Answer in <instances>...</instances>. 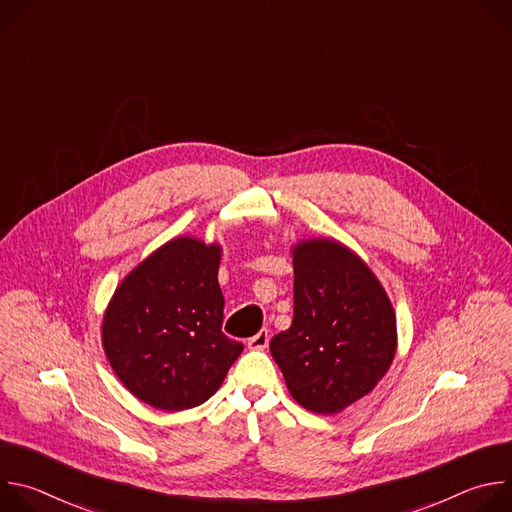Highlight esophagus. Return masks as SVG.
Masks as SVG:
<instances>
[{
	"instance_id": "1",
	"label": "esophagus",
	"mask_w": 512,
	"mask_h": 512,
	"mask_svg": "<svg viewBox=\"0 0 512 512\" xmlns=\"http://www.w3.org/2000/svg\"><path fill=\"white\" fill-rule=\"evenodd\" d=\"M269 338H271L269 330H259L255 336H251V338H249L247 346H249L251 350H263V348H267Z\"/></svg>"
}]
</instances>
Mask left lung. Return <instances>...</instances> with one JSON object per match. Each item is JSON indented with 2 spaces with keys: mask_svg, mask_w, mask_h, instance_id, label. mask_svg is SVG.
Segmentation results:
<instances>
[{
  "mask_svg": "<svg viewBox=\"0 0 512 512\" xmlns=\"http://www.w3.org/2000/svg\"><path fill=\"white\" fill-rule=\"evenodd\" d=\"M395 346V312L371 269L340 243H300L294 322L269 342L291 397L338 413L379 383Z\"/></svg>",
  "mask_w": 512,
  "mask_h": 512,
  "instance_id": "obj_1",
  "label": "left lung"
}]
</instances>
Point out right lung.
Instances as JSON below:
<instances>
[{
	"label": "right lung",
	"instance_id": "add662e5",
	"mask_svg": "<svg viewBox=\"0 0 512 512\" xmlns=\"http://www.w3.org/2000/svg\"><path fill=\"white\" fill-rule=\"evenodd\" d=\"M218 261V245L180 237L117 287L103 346L115 375L143 403L164 411L204 403L243 352V342L223 332Z\"/></svg>",
	"mask_w": 512,
	"mask_h": 512
}]
</instances>
